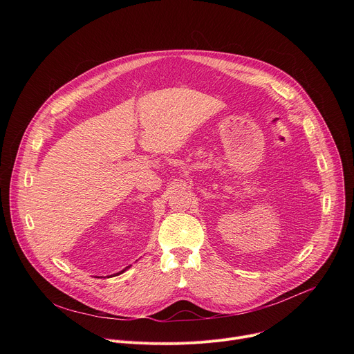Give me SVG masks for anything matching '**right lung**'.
Returning a JSON list of instances; mask_svg holds the SVG:
<instances>
[{
  "label": "right lung",
  "instance_id": "add662e5",
  "mask_svg": "<svg viewBox=\"0 0 354 354\" xmlns=\"http://www.w3.org/2000/svg\"><path fill=\"white\" fill-rule=\"evenodd\" d=\"M126 269H127V268H126ZM126 269H124V270H126ZM124 270H122V272H120V273H123V272H124Z\"/></svg>",
  "mask_w": 354,
  "mask_h": 354
}]
</instances>
